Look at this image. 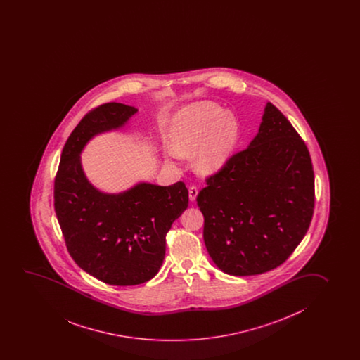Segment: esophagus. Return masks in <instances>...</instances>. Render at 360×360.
<instances>
[{
	"label": "esophagus",
	"mask_w": 360,
	"mask_h": 360,
	"mask_svg": "<svg viewBox=\"0 0 360 360\" xmlns=\"http://www.w3.org/2000/svg\"><path fill=\"white\" fill-rule=\"evenodd\" d=\"M199 191L198 188L197 187H191L189 188V200H192V202H194L195 200V198H197V195H198Z\"/></svg>",
	"instance_id": "esophagus-1"
}]
</instances>
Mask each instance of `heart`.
I'll use <instances>...</instances> for the list:
<instances>
[{
  "label": "heart",
  "mask_w": 360,
  "mask_h": 360,
  "mask_svg": "<svg viewBox=\"0 0 360 360\" xmlns=\"http://www.w3.org/2000/svg\"><path fill=\"white\" fill-rule=\"evenodd\" d=\"M239 121L218 105L202 104L189 110L173 132V151L178 155L197 153L204 171H215L224 165L239 140Z\"/></svg>",
  "instance_id": "b5f03b06"
}]
</instances>
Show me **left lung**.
<instances>
[{"instance_id":"obj_1","label":"left lung","mask_w":360,"mask_h":360,"mask_svg":"<svg viewBox=\"0 0 360 360\" xmlns=\"http://www.w3.org/2000/svg\"><path fill=\"white\" fill-rule=\"evenodd\" d=\"M197 203L214 264L234 276L270 271L307 233L314 209V173L304 141L267 103L257 135L207 178Z\"/></svg>"}]
</instances>
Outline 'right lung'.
<instances>
[{
  "instance_id": "1",
  "label": "right lung",
  "mask_w": 360,
  "mask_h": 360,
  "mask_svg": "<svg viewBox=\"0 0 360 360\" xmlns=\"http://www.w3.org/2000/svg\"><path fill=\"white\" fill-rule=\"evenodd\" d=\"M134 106L108 103L89 111L63 147L54 179V209L69 254L100 281L134 286L151 280L166 254V235L188 207L183 182L139 183L124 193L98 191L85 177L80 153L95 135L120 129Z\"/></svg>"
}]
</instances>
